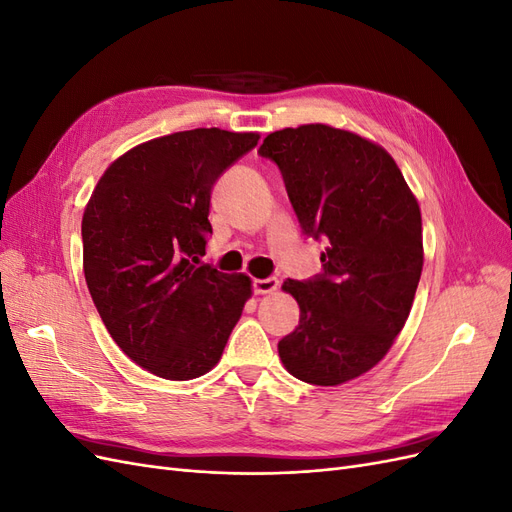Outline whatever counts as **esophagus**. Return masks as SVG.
Wrapping results in <instances>:
<instances>
[{
  "label": "esophagus",
  "instance_id": "1",
  "mask_svg": "<svg viewBox=\"0 0 512 512\" xmlns=\"http://www.w3.org/2000/svg\"><path fill=\"white\" fill-rule=\"evenodd\" d=\"M277 286H280V282L275 280V277H267V280H254L252 282V288L256 294H269V292H275Z\"/></svg>",
  "mask_w": 512,
  "mask_h": 512
}]
</instances>
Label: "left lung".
Wrapping results in <instances>:
<instances>
[{
	"instance_id": "1",
	"label": "left lung",
	"mask_w": 512,
	"mask_h": 512,
	"mask_svg": "<svg viewBox=\"0 0 512 512\" xmlns=\"http://www.w3.org/2000/svg\"><path fill=\"white\" fill-rule=\"evenodd\" d=\"M301 230L324 239L322 273L284 282L299 327L277 350L294 378L337 386L378 365L404 329L423 271L421 209L395 160L324 123L269 134Z\"/></svg>"
}]
</instances>
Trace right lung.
Instances as JSON below:
<instances>
[{
	"label": "right lung",
	"instance_id": "add662e5",
	"mask_svg": "<svg viewBox=\"0 0 512 512\" xmlns=\"http://www.w3.org/2000/svg\"><path fill=\"white\" fill-rule=\"evenodd\" d=\"M256 132L196 128L117 158L83 213V271L115 344L151 374L192 380L215 367L252 297L247 275L200 265L215 181Z\"/></svg>",
	"mask_w": 512,
	"mask_h": 512
}]
</instances>
